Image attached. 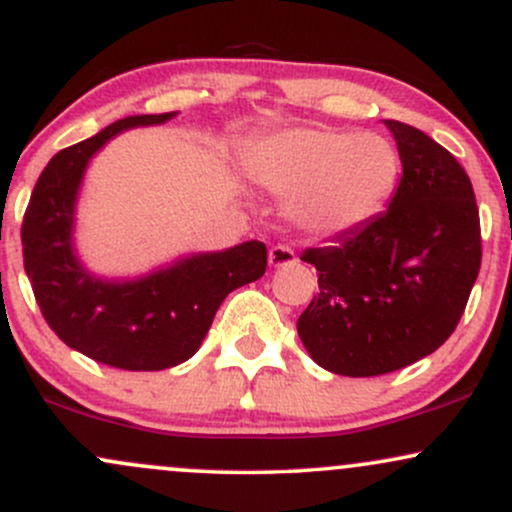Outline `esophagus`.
Returning <instances> with one entry per match:
<instances>
[{
    "label": "esophagus",
    "mask_w": 512,
    "mask_h": 512,
    "mask_svg": "<svg viewBox=\"0 0 512 512\" xmlns=\"http://www.w3.org/2000/svg\"><path fill=\"white\" fill-rule=\"evenodd\" d=\"M269 264L272 267H289V264H296V252H293L289 245H274L269 250Z\"/></svg>",
    "instance_id": "1"
}]
</instances>
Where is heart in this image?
Here are the masks:
<instances>
[{
	"label": "heart",
	"mask_w": 512,
	"mask_h": 512,
	"mask_svg": "<svg viewBox=\"0 0 512 512\" xmlns=\"http://www.w3.org/2000/svg\"><path fill=\"white\" fill-rule=\"evenodd\" d=\"M245 166L257 185L291 195V219L315 236H337L366 223L399 180V156L385 137L322 125L262 139Z\"/></svg>",
	"instance_id": "b5f03b06"
}]
</instances>
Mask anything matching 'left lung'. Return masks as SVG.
I'll list each match as a JSON object with an SVG mask.
<instances>
[{
    "label": "left lung",
    "instance_id": "8db88e82",
    "mask_svg": "<svg viewBox=\"0 0 512 512\" xmlns=\"http://www.w3.org/2000/svg\"><path fill=\"white\" fill-rule=\"evenodd\" d=\"M385 127L402 161L387 211L301 257L320 272V293L298 317V337L317 366L349 378L433 354L455 332L481 267L469 175L421 129Z\"/></svg>",
    "mask_w": 512,
    "mask_h": 512
}]
</instances>
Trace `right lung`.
Masks as SVG:
<instances>
[{"mask_svg": "<svg viewBox=\"0 0 512 512\" xmlns=\"http://www.w3.org/2000/svg\"><path fill=\"white\" fill-rule=\"evenodd\" d=\"M170 117L175 113L129 115L52 156L21 226L23 267L52 332L69 349L122 370H163L187 361L223 298L267 269L260 240L185 255L134 279H105L81 264L74 221L88 161L125 129L163 125Z\"/></svg>", "mask_w": 512, "mask_h": 512, "instance_id": "obj_1", "label": "right lung"}]
</instances>
